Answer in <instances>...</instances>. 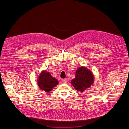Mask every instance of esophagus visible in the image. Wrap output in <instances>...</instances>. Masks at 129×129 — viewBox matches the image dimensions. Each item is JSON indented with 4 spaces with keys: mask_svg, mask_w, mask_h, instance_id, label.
I'll use <instances>...</instances> for the list:
<instances>
[{
    "mask_svg": "<svg viewBox=\"0 0 129 129\" xmlns=\"http://www.w3.org/2000/svg\"><path fill=\"white\" fill-rule=\"evenodd\" d=\"M63 83L65 84V83H67V79H64L63 80Z\"/></svg>",
    "mask_w": 129,
    "mask_h": 129,
    "instance_id": "esophagus-1",
    "label": "esophagus"
}]
</instances>
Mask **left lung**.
<instances>
[{"mask_svg": "<svg viewBox=\"0 0 129 129\" xmlns=\"http://www.w3.org/2000/svg\"><path fill=\"white\" fill-rule=\"evenodd\" d=\"M94 77L91 71L85 67L81 66L77 70L75 78L71 81V83L79 91L83 92L93 84Z\"/></svg>", "mask_w": 129, "mask_h": 129, "instance_id": "left-lung-1", "label": "left lung"}]
</instances>
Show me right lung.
<instances>
[{"label": "right lung", "instance_id": "add662e5", "mask_svg": "<svg viewBox=\"0 0 129 129\" xmlns=\"http://www.w3.org/2000/svg\"><path fill=\"white\" fill-rule=\"evenodd\" d=\"M38 84L40 88L45 92H49L58 84V81L52 77L50 73L43 71L38 79Z\"/></svg>", "mask_w": 129, "mask_h": 129}]
</instances>
